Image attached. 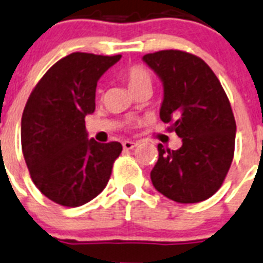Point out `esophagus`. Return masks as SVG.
<instances>
[{
  "instance_id": "obj_1",
  "label": "esophagus",
  "mask_w": 263,
  "mask_h": 263,
  "mask_svg": "<svg viewBox=\"0 0 263 263\" xmlns=\"http://www.w3.org/2000/svg\"><path fill=\"white\" fill-rule=\"evenodd\" d=\"M137 145H138V143L134 142V141H125V142L122 143V146H123V149H125V150L134 149V147H136Z\"/></svg>"
}]
</instances>
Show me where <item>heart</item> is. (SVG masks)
<instances>
[{"mask_svg": "<svg viewBox=\"0 0 263 263\" xmlns=\"http://www.w3.org/2000/svg\"><path fill=\"white\" fill-rule=\"evenodd\" d=\"M123 81L126 82L129 90L133 91L141 90V89H149L152 90L153 85V78L149 70H146L143 66H132L122 74Z\"/></svg>", "mask_w": 263, "mask_h": 263, "instance_id": "b5f03b06", "label": "heart"}]
</instances>
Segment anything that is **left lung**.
<instances>
[{
	"mask_svg": "<svg viewBox=\"0 0 263 263\" xmlns=\"http://www.w3.org/2000/svg\"><path fill=\"white\" fill-rule=\"evenodd\" d=\"M163 86L159 117L182 138L177 150L158 145L150 173L161 194L179 203H197L221 187L234 156L235 120L217 76L205 61L181 50L142 57Z\"/></svg>",
	"mask_w": 263,
	"mask_h": 263,
	"instance_id": "1",
	"label": "left lung"
}]
</instances>
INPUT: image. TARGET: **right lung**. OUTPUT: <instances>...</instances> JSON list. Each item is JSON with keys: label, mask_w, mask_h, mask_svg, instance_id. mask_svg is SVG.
<instances>
[{"label": "right lung", "mask_w": 263, "mask_h": 263, "mask_svg": "<svg viewBox=\"0 0 263 263\" xmlns=\"http://www.w3.org/2000/svg\"><path fill=\"white\" fill-rule=\"evenodd\" d=\"M118 55L71 53L45 73L21 120L25 162L38 190L62 206L77 208L100 194L122 152L120 142L89 140L85 117L96 110V87Z\"/></svg>", "instance_id": "add662e5"}]
</instances>
